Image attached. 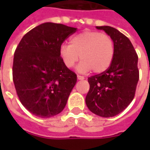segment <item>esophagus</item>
I'll list each match as a JSON object with an SVG mask.
<instances>
[{"label":"esophagus","mask_w":150,"mask_h":150,"mask_svg":"<svg viewBox=\"0 0 150 150\" xmlns=\"http://www.w3.org/2000/svg\"><path fill=\"white\" fill-rule=\"evenodd\" d=\"M77 78H78V80H83V79H84L83 77V76H80V75H78Z\"/></svg>","instance_id":"obj_1"}]
</instances>
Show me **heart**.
Returning <instances> with one entry per match:
<instances>
[{"label":"heart","mask_w":150,"mask_h":150,"mask_svg":"<svg viewBox=\"0 0 150 150\" xmlns=\"http://www.w3.org/2000/svg\"><path fill=\"white\" fill-rule=\"evenodd\" d=\"M114 46L108 34L95 31H85L70 38L69 44H62L59 56L67 68H72L79 60L78 70L95 73L106 71L112 63Z\"/></svg>","instance_id":"b5f03b06"}]
</instances>
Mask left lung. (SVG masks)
Returning <instances> with one entry per match:
<instances>
[{
	"label": "left lung",
	"instance_id": "obj_1",
	"mask_svg": "<svg viewBox=\"0 0 150 150\" xmlns=\"http://www.w3.org/2000/svg\"><path fill=\"white\" fill-rule=\"evenodd\" d=\"M97 28L112 38L114 54L106 71L88 78L90 88L85 101L91 112L109 118L124 111L134 98L139 78L138 55L129 39L117 29L108 26Z\"/></svg>",
	"mask_w": 150,
	"mask_h": 150
}]
</instances>
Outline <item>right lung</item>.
<instances>
[{
	"mask_svg": "<svg viewBox=\"0 0 150 150\" xmlns=\"http://www.w3.org/2000/svg\"><path fill=\"white\" fill-rule=\"evenodd\" d=\"M77 28L46 22L24 35L15 51L12 78L21 104L32 114L50 118L65 108L77 82L59 56L62 44Z\"/></svg>",
	"mask_w": 150,
	"mask_h": 150,
	"instance_id": "right-lung-1",
	"label": "right lung"
}]
</instances>
